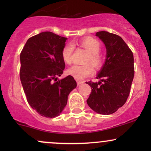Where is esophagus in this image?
<instances>
[{
    "instance_id": "34e87169",
    "label": "esophagus",
    "mask_w": 151,
    "mask_h": 151,
    "mask_svg": "<svg viewBox=\"0 0 151 151\" xmlns=\"http://www.w3.org/2000/svg\"><path fill=\"white\" fill-rule=\"evenodd\" d=\"M77 85H78V86H79V85H80V84H83V83H84V81L77 80Z\"/></svg>"
}]
</instances>
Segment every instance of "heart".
<instances>
[{"label": "heart", "instance_id": "1", "mask_svg": "<svg viewBox=\"0 0 151 151\" xmlns=\"http://www.w3.org/2000/svg\"><path fill=\"white\" fill-rule=\"evenodd\" d=\"M77 45L88 53L85 62H89L93 66H91L92 65H91V64L90 65V64H86L84 65H75L70 67L67 70V73L75 78L76 79L81 80L92 74L93 72L92 66L95 70H99L102 67L103 59L99 53L101 45L99 41L91 37H86L79 40L77 42ZM74 49V45L70 43L66 44L62 48L61 52L62 60L67 65L72 63Z\"/></svg>", "mask_w": 151, "mask_h": 151}]
</instances>
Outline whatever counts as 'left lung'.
I'll return each instance as SVG.
<instances>
[{
    "label": "left lung",
    "mask_w": 151,
    "mask_h": 151,
    "mask_svg": "<svg viewBox=\"0 0 151 151\" xmlns=\"http://www.w3.org/2000/svg\"><path fill=\"white\" fill-rule=\"evenodd\" d=\"M104 43L106 59L96 79L99 82L86 81L91 92L86 100L96 113L114 114L126 103L134 77V59L132 51L120 36L106 31L96 34Z\"/></svg>",
    "instance_id": "1"
}]
</instances>
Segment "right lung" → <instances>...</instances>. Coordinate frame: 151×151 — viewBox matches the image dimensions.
<instances>
[{
  "mask_svg": "<svg viewBox=\"0 0 151 151\" xmlns=\"http://www.w3.org/2000/svg\"><path fill=\"white\" fill-rule=\"evenodd\" d=\"M67 39L52 32H41L29 38L20 53V78L24 92L30 106L42 116L60 115L77 86L70 75L57 81L65 67L61 52Z\"/></svg>",
  "mask_w": 151,
  "mask_h": 151,
  "instance_id": "right-lung-1",
  "label": "right lung"
}]
</instances>
